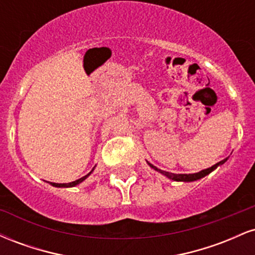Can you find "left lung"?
Masks as SVG:
<instances>
[{
    "instance_id": "8db88e82",
    "label": "left lung",
    "mask_w": 255,
    "mask_h": 255,
    "mask_svg": "<svg viewBox=\"0 0 255 255\" xmlns=\"http://www.w3.org/2000/svg\"><path fill=\"white\" fill-rule=\"evenodd\" d=\"M228 160V158H225V159L221 160V162H218L217 164L212 165L211 168H207V169H204V170L199 171V172H195V174H172V172H168V171H164V170H160V169H158L157 166H154L153 164H151V163L147 162V164L151 166L152 169H154V170L160 172L162 175H164L168 178H170L172 181H177V182H193V181H198L200 180V178H203L205 176H207V175L210 174V172H212L215 169H217L219 165L224 164L225 162Z\"/></svg>"
}]
</instances>
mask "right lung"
<instances>
[{
  "label": "right lung",
  "instance_id": "add662e5",
  "mask_svg": "<svg viewBox=\"0 0 255 255\" xmlns=\"http://www.w3.org/2000/svg\"><path fill=\"white\" fill-rule=\"evenodd\" d=\"M95 168H96V166H95ZM95 168H93L92 170H91V171L89 172V174H87V175H85L84 177L79 178V180H75V181H73V182H69V183H54V182H49V183H50L51 186H54V187H58V188H62V187H63V188H71V187H75V186H77V184L81 183V182H83V181L86 180V178L89 177L90 175H91V172H92L93 170H95Z\"/></svg>",
  "mask_w": 255,
  "mask_h": 255
}]
</instances>
